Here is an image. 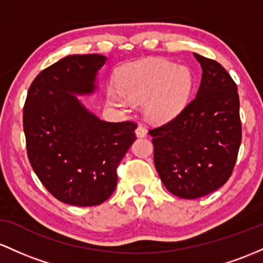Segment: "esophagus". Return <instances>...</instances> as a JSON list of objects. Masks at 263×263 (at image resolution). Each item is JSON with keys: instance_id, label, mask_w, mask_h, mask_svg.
I'll use <instances>...</instances> for the list:
<instances>
[{"instance_id": "esophagus-1", "label": "esophagus", "mask_w": 263, "mask_h": 263, "mask_svg": "<svg viewBox=\"0 0 263 263\" xmlns=\"http://www.w3.org/2000/svg\"><path fill=\"white\" fill-rule=\"evenodd\" d=\"M146 130H145V128H144V126H141V125H139L137 128V130H135V135H137L138 138H145L146 137Z\"/></svg>"}]
</instances>
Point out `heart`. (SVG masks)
<instances>
[{
	"label": "heart",
	"instance_id": "heart-1",
	"mask_svg": "<svg viewBox=\"0 0 263 263\" xmlns=\"http://www.w3.org/2000/svg\"><path fill=\"white\" fill-rule=\"evenodd\" d=\"M194 79L190 69L163 58H147L118 70L117 84L107 88L111 105L126 109L144 102V113L153 122H167L179 116L190 100Z\"/></svg>",
	"mask_w": 263,
	"mask_h": 263
}]
</instances>
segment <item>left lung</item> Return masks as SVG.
Instances as JSON below:
<instances>
[{"mask_svg":"<svg viewBox=\"0 0 263 263\" xmlns=\"http://www.w3.org/2000/svg\"><path fill=\"white\" fill-rule=\"evenodd\" d=\"M201 64L196 97L178 117L149 134L164 186L181 199H197L222 186L241 144L237 85L217 62L194 53Z\"/></svg>","mask_w":263,"mask_h":263,"instance_id":"left-lung-1","label":"left lung"}]
</instances>
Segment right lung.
<instances>
[{
	"instance_id": "obj_1",
	"label": "right lung",
	"mask_w": 263,
	"mask_h": 263,
	"mask_svg": "<svg viewBox=\"0 0 263 263\" xmlns=\"http://www.w3.org/2000/svg\"><path fill=\"white\" fill-rule=\"evenodd\" d=\"M107 60L103 54L62 58L34 78L23 108L32 169L68 205L96 206L109 199L118 164L135 141L137 124L102 120L78 98L98 90Z\"/></svg>"
}]
</instances>
